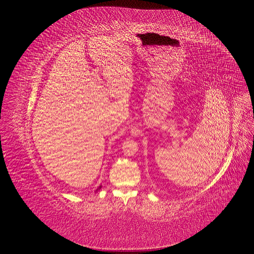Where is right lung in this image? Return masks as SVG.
<instances>
[{"label": "right lung", "mask_w": 254, "mask_h": 254, "mask_svg": "<svg viewBox=\"0 0 254 254\" xmlns=\"http://www.w3.org/2000/svg\"><path fill=\"white\" fill-rule=\"evenodd\" d=\"M101 188H102V187H99V188H98V189H97L96 190H101Z\"/></svg>", "instance_id": "1"}]
</instances>
